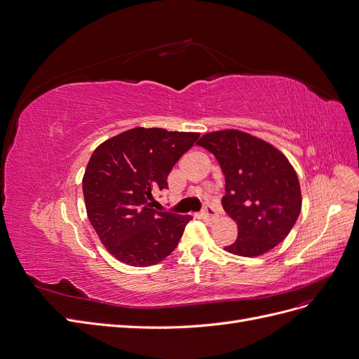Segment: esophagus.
I'll return each mask as SVG.
<instances>
[{
  "mask_svg": "<svg viewBox=\"0 0 359 359\" xmlns=\"http://www.w3.org/2000/svg\"><path fill=\"white\" fill-rule=\"evenodd\" d=\"M201 217L204 220H207V222H215L217 219V213H216V210L211 207V205H205L204 210H203V213H201Z\"/></svg>",
  "mask_w": 359,
  "mask_h": 359,
  "instance_id": "1",
  "label": "esophagus"
}]
</instances>
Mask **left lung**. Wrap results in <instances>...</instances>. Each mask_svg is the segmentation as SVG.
Instances as JSON below:
<instances>
[{"instance_id": "left-lung-1", "label": "left lung", "mask_w": 359, "mask_h": 359, "mask_svg": "<svg viewBox=\"0 0 359 359\" xmlns=\"http://www.w3.org/2000/svg\"><path fill=\"white\" fill-rule=\"evenodd\" d=\"M198 144L216 156L224 175L222 205L238 224L224 250L243 257L268 253L285 240L302 210L296 170L273 144L240 130L207 133Z\"/></svg>"}]
</instances>
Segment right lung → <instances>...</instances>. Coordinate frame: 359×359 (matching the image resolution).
<instances>
[{
	"instance_id": "right-lung-1",
	"label": "right lung",
	"mask_w": 359,
	"mask_h": 359,
	"mask_svg": "<svg viewBox=\"0 0 359 359\" xmlns=\"http://www.w3.org/2000/svg\"><path fill=\"white\" fill-rule=\"evenodd\" d=\"M200 133L136 127L104 140L83 177L87 216L109 253L130 266H151L172 253L192 219L152 208L155 191Z\"/></svg>"
}]
</instances>
